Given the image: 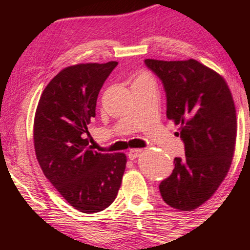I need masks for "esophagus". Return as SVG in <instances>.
<instances>
[{"label":"esophagus","mask_w":250,"mask_h":250,"mask_svg":"<svg viewBox=\"0 0 250 250\" xmlns=\"http://www.w3.org/2000/svg\"><path fill=\"white\" fill-rule=\"evenodd\" d=\"M142 149H137V148H134V149H130L128 153V157L130 160H135L137 159V157L140 156V154H141Z\"/></svg>","instance_id":"1"}]
</instances>
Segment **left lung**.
<instances>
[{"label": "left lung", "instance_id": "obj_1", "mask_svg": "<svg viewBox=\"0 0 250 250\" xmlns=\"http://www.w3.org/2000/svg\"><path fill=\"white\" fill-rule=\"evenodd\" d=\"M161 80L167 117L179 125L186 157H175L174 170L160 183L168 206L193 210L225 180L236 141V110L225 79L196 60H145Z\"/></svg>", "mask_w": 250, "mask_h": 250}]
</instances>
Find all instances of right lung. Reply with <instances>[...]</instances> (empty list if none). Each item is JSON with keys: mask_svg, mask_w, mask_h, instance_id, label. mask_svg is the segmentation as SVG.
I'll return each mask as SVG.
<instances>
[{"mask_svg": "<svg viewBox=\"0 0 250 250\" xmlns=\"http://www.w3.org/2000/svg\"><path fill=\"white\" fill-rule=\"evenodd\" d=\"M117 62L82 63L60 71L43 90L34 120V146L43 174L85 214L108 208L125 174L123 153L93 150L85 134L103 83Z\"/></svg>", "mask_w": 250, "mask_h": 250, "instance_id": "1", "label": "right lung"}]
</instances>
